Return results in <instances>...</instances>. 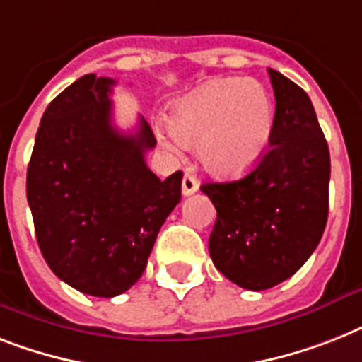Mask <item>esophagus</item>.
I'll return each mask as SVG.
<instances>
[{
    "instance_id": "esophagus-1",
    "label": "esophagus",
    "mask_w": 362,
    "mask_h": 362,
    "mask_svg": "<svg viewBox=\"0 0 362 362\" xmlns=\"http://www.w3.org/2000/svg\"><path fill=\"white\" fill-rule=\"evenodd\" d=\"M197 189H199V182H197L195 176L189 175V173H184V178H182V193H184V197L193 195Z\"/></svg>"
}]
</instances>
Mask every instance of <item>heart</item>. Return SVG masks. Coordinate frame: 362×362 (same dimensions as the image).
I'll return each instance as SVG.
<instances>
[{
  "label": "heart",
  "instance_id": "b5f03b06",
  "mask_svg": "<svg viewBox=\"0 0 362 362\" xmlns=\"http://www.w3.org/2000/svg\"><path fill=\"white\" fill-rule=\"evenodd\" d=\"M275 107L255 79H214L173 107L169 130L182 146H197L206 171L236 176L249 171L266 152Z\"/></svg>",
  "mask_w": 362,
  "mask_h": 362
}]
</instances>
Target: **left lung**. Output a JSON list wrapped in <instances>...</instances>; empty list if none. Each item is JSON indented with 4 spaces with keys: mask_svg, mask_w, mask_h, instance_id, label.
Returning a JSON list of instances; mask_svg holds the SVG:
<instances>
[{
    "mask_svg": "<svg viewBox=\"0 0 362 362\" xmlns=\"http://www.w3.org/2000/svg\"><path fill=\"white\" fill-rule=\"evenodd\" d=\"M275 122L269 151L234 182L201 186L217 210L208 240L214 266L238 286L260 292L290 279L318 247L329 211V146L313 102L269 69Z\"/></svg>",
    "mask_w": 362,
    "mask_h": 362,
    "instance_id": "left-lung-1",
    "label": "left lung"
}]
</instances>
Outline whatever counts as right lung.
Segmentation results:
<instances>
[{
	"label": "right lung",
	"mask_w": 362,
	"mask_h": 362,
	"mask_svg": "<svg viewBox=\"0 0 362 362\" xmlns=\"http://www.w3.org/2000/svg\"><path fill=\"white\" fill-rule=\"evenodd\" d=\"M115 79L87 74L44 111L28 167V202L49 269L79 292L115 298L137 283L156 236L180 202L182 171L160 180L146 167L156 146L113 126Z\"/></svg>",
	"instance_id": "1"
}]
</instances>
